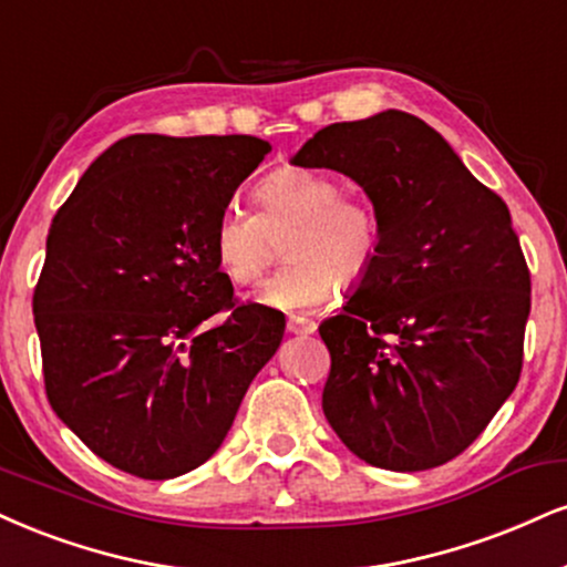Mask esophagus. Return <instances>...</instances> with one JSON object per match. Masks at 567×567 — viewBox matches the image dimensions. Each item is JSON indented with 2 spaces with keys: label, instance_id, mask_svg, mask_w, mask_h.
I'll use <instances>...</instances> for the list:
<instances>
[{
  "label": "esophagus",
  "instance_id": "34e87169",
  "mask_svg": "<svg viewBox=\"0 0 567 567\" xmlns=\"http://www.w3.org/2000/svg\"><path fill=\"white\" fill-rule=\"evenodd\" d=\"M313 330H317V324H313L311 319H306V317H290L288 319L290 336H311Z\"/></svg>",
  "mask_w": 567,
  "mask_h": 567
}]
</instances>
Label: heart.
I'll use <instances>...</instances> for the list:
<instances>
[{"label":"heart","mask_w":567,"mask_h":567,"mask_svg":"<svg viewBox=\"0 0 567 567\" xmlns=\"http://www.w3.org/2000/svg\"><path fill=\"white\" fill-rule=\"evenodd\" d=\"M256 216L227 210L216 221L210 248L231 285H256L277 258L275 240L288 231V261L258 292L279 311H309L338 288L357 290L370 279L383 248V224L367 197L343 193L332 174L279 168L254 193Z\"/></svg>","instance_id":"heart-1"}]
</instances>
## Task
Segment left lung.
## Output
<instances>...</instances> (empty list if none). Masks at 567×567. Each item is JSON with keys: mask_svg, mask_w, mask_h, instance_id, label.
I'll use <instances>...</instances> for the list:
<instances>
[{"mask_svg": "<svg viewBox=\"0 0 567 567\" xmlns=\"http://www.w3.org/2000/svg\"><path fill=\"white\" fill-rule=\"evenodd\" d=\"M292 163L351 176L383 224L370 279L319 324L327 422L374 467L446 465L520 380L530 271L507 203L401 111L324 126Z\"/></svg>", "mask_w": 567, "mask_h": 567, "instance_id": "obj_1", "label": "left lung"}]
</instances>
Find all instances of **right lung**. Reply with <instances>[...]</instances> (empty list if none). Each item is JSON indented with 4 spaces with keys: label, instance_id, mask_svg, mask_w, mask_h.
Listing matches in <instances>:
<instances>
[{
    "label": "right lung",
    "instance_id": "add662e5",
    "mask_svg": "<svg viewBox=\"0 0 567 567\" xmlns=\"http://www.w3.org/2000/svg\"><path fill=\"white\" fill-rule=\"evenodd\" d=\"M269 150L248 134H132L52 218L33 288L47 399L100 460L136 478L210 460L279 349L285 317L237 301L210 248Z\"/></svg>",
    "mask_w": 567,
    "mask_h": 567
}]
</instances>
